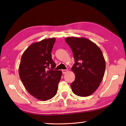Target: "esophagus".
I'll list each match as a JSON object with an SVG mask.
<instances>
[{
    "instance_id": "obj_1",
    "label": "esophagus",
    "mask_w": 126,
    "mask_h": 126,
    "mask_svg": "<svg viewBox=\"0 0 126 126\" xmlns=\"http://www.w3.org/2000/svg\"><path fill=\"white\" fill-rule=\"evenodd\" d=\"M67 71H68L67 70H62V72H63V73H64V74H65V73H67Z\"/></svg>"
}]
</instances>
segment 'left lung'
<instances>
[{
  "mask_svg": "<svg viewBox=\"0 0 126 126\" xmlns=\"http://www.w3.org/2000/svg\"><path fill=\"white\" fill-rule=\"evenodd\" d=\"M65 41L72 49L75 63L71 70L75 79L71 84L73 93L85 97L98 89L105 71V61L100 49L85 38L67 37Z\"/></svg>",
  "mask_w": 126,
  "mask_h": 126,
  "instance_id": "8db88e82",
  "label": "left lung"
}]
</instances>
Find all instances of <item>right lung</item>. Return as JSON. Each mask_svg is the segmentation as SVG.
<instances>
[{
  "label": "right lung",
  "mask_w": 126,
  "mask_h": 126,
  "mask_svg": "<svg viewBox=\"0 0 126 126\" xmlns=\"http://www.w3.org/2000/svg\"><path fill=\"white\" fill-rule=\"evenodd\" d=\"M55 38L35 42L23 53L19 65V76L28 93L40 100H49L55 95L62 76L54 70L56 64L51 52ZM50 67L51 69L48 70Z\"/></svg>",
  "instance_id": "right-lung-1"
}]
</instances>
